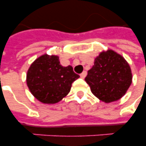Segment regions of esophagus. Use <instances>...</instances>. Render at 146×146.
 Returning <instances> with one entry per match:
<instances>
[{
    "label": "esophagus",
    "instance_id": "34e87169",
    "mask_svg": "<svg viewBox=\"0 0 146 146\" xmlns=\"http://www.w3.org/2000/svg\"><path fill=\"white\" fill-rule=\"evenodd\" d=\"M86 75H87L86 71H83V72H82V73L80 74V77L82 78V79H84V78L86 76Z\"/></svg>",
    "mask_w": 146,
    "mask_h": 146
}]
</instances>
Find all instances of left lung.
Here are the masks:
<instances>
[{"label":"left lung","mask_w":146,"mask_h":146,"mask_svg":"<svg viewBox=\"0 0 146 146\" xmlns=\"http://www.w3.org/2000/svg\"><path fill=\"white\" fill-rule=\"evenodd\" d=\"M94 96L105 103L124 96L132 82V73L126 60L113 50L102 52L85 78Z\"/></svg>","instance_id":"8db88e82"}]
</instances>
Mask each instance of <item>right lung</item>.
I'll return each instance as SVG.
<instances>
[{"instance_id": "right-lung-1", "label": "right lung", "mask_w": 146, "mask_h": 146, "mask_svg": "<svg viewBox=\"0 0 146 146\" xmlns=\"http://www.w3.org/2000/svg\"><path fill=\"white\" fill-rule=\"evenodd\" d=\"M79 77L72 66L60 65L57 56L44 54L31 64L26 82L35 98L44 104H54L70 92L72 83Z\"/></svg>"}]
</instances>
